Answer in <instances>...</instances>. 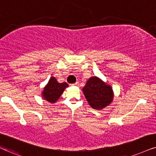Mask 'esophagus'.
Here are the masks:
<instances>
[{"instance_id":"1","label":"esophagus","mask_w":156,"mask_h":156,"mask_svg":"<svg viewBox=\"0 0 156 156\" xmlns=\"http://www.w3.org/2000/svg\"><path fill=\"white\" fill-rule=\"evenodd\" d=\"M73 85H74V86H78V85H79V82H76V83H74Z\"/></svg>"}]
</instances>
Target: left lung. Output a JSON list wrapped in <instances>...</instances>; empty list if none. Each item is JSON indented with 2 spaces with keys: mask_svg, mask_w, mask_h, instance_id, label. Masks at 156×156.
Returning a JSON list of instances; mask_svg holds the SVG:
<instances>
[{
  "mask_svg": "<svg viewBox=\"0 0 156 156\" xmlns=\"http://www.w3.org/2000/svg\"><path fill=\"white\" fill-rule=\"evenodd\" d=\"M83 93L89 105L94 109H102L112 103V88L98 77H90L83 88Z\"/></svg>",
  "mask_w": 156,
  "mask_h": 156,
  "instance_id": "left-lung-1",
  "label": "left lung"
}]
</instances>
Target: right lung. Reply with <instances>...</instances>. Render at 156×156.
Listing matches in <instances>:
<instances>
[{"label":"right lung","instance_id":"obj_1","mask_svg":"<svg viewBox=\"0 0 156 156\" xmlns=\"http://www.w3.org/2000/svg\"><path fill=\"white\" fill-rule=\"evenodd\" d=\"M68 86L67 83H60L58 82L55 77H51L47 83L44 88L42 95L43 98L50 103H55L60 97L64 90Z\"/></svg>","mask_w":156,"mask_h":156}]
</instances>
